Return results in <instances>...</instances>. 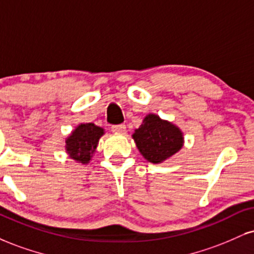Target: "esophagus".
I'll use <instances>...</instances> for the list:
<instances>
[{"label": "esophagus", "mask_w": 254, "mask_h": 254, "mask_svg": "<svg viewBox=\"0 0 254 254\" xmlns=\"http://www.w3.org/2000/svg\"><path fill=\"white\" fill-rule=\"evenodd\" d=\"M111 130H112V132L122 133V135H123V133H125V131H127V127H125V125H123V124L114 125V127H111Z\"/></svg>", "instance_id": "34e87169"}]
</instances>
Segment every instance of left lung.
I'll use <instances>...</instances> for the list:
<instances>
[{
  "mask_svg": "<svg viewBox=\"0 0 254 254\" xmlns=\"http://www.w3.org/2000/svg\"><path fill=\"white\" fill-rule=\"evenodd\" d=\"M137 149L146 161L154 164L163 163L173 157L185 144L182 130L160 116L149 114L132 133Z\"/></svg>",
  "mask_w": 254,
  "mask_h": 254,
  "instance_id": "obj_1",
  "label": "left lung"
}]
</instances>
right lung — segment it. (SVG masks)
I'll use <instances>...</instances> for the list:
<instances>
[{"label":"right lung","mask_w":254,"mask_h":254,"mask_svg":"<svg viewBox=\"0 0 254 254\" xmlns=\"http://www.w3.org/2000/svg\"><path fill=\"white\" fill-rule=\"evenodd\" d=\"M104 133L105 130L93 123L77 125L65 139V150L68 157L81 164L90 163Z\"/></svg>","instance_id":"right-lung-1"}]
</instances>
